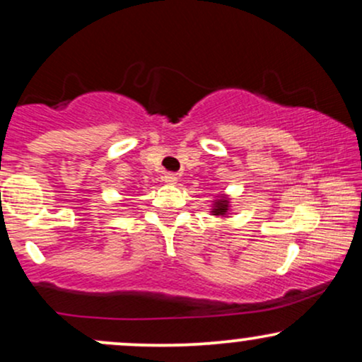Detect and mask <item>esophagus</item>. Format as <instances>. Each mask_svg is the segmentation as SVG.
Listing matches in <instances>:
<instances>
[{"label":"esophagus","mask_w":362,"mask_h":362,"mask_svg":"<svg viewBox=\"0 0 362 362\" xmlns=\"http://www.w3.org/2000/svg\"><path fill=\"white\" fill-rule=\"evenodd\" d=\"M163 180L167 182V184H177L178 177H177V173H165Z\"/></svg>","instance_id":"obj_1"}]
</instances>
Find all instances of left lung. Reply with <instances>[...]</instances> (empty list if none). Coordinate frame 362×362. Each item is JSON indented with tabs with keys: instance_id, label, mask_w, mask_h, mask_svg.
Returning <instances> with one entry per match:
<instances>
[{
	"instance_id": "left-lung-1",
	"label": "left lung",
	"mask_w": 362,
	"mask_h": 362,
	"mask_svg": "<svg viewBox=\"0 0 362 362\" xmlns=\"http://www.w3.org/2000/svg\"><path fill=\"white\" fill-rule=\"evenodd\" d=\"M228 207H230V206H228L226 199H218V201H216V204H214L213 213H214V216H223V214H226Z\"/></svg>"
}]
</instances>
